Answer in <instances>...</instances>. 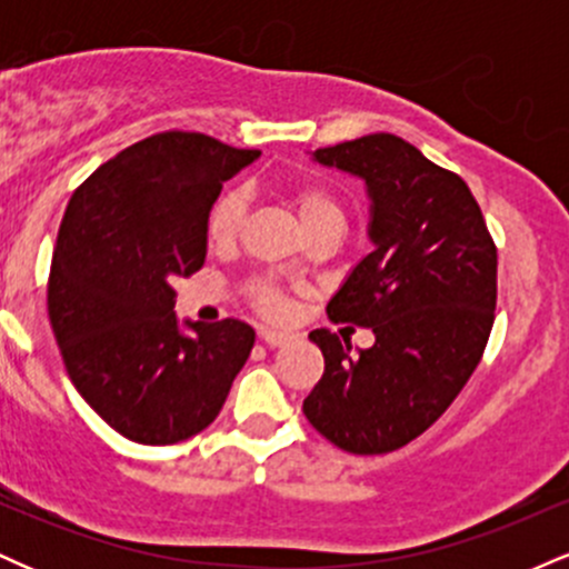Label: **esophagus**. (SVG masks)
<instances>
[{
  "instance_id": "34e87169",
  "label": "esophagus",
  "mask_w": 569,
  "mask_h": 569,
  "mask_svg": "<svg viewBox=\"0 0 569 569\" xmlns=\"http://www.w3.org/2000/svg\"><path fill=\"white\" fill-rule=\"evenodd\" d=\"M259 339L267 345V348H283V345L291 342L289 331H276V329H262L259 331Z\"/></svg>"
}]
</instances>
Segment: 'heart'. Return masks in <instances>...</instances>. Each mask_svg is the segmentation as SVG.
<instances>
[{
    "instance_id": "1",
    "label": "heart",
    "mask_w": 569,
    "mask_h": 569,
    "mask_svg": "<svg viewBox=\"0 0 569 569\" xmlns=\"http://www.w3.org/2000/svg\"><path fill=\"white\" fill-rule=\"evenodd\" d=\"M293 208H297L299 221L305 232L321 224H342V208L335 200V194L321 184H299L291 194ZM246 217V194L240 189H230L213 202L211 217H208V240L213 246H230L238 238L240 224ZM248 299L264 316L278 318L286 312V297L272 280H253L248 283Z\"/></svg>"
}]
</instances>
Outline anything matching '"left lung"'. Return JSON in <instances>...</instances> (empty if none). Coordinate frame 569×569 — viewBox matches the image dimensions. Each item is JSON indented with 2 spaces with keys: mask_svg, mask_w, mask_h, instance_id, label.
I'll use <instances>...</instances> for the list:
<instances>
[{
  "mask_svg": "<svg viewBox=\"0 0 569 569\" xmlns=\"http://www.w3.org/2000/svg\"><path fill=\"white\" fill-rule=\"evenodd\" d=\"M358 176L371 200V253L331 297L329 318L375 331L369 350L310 331L323 377L305 398L310 426L352 455L401 449L471 380L498 302V248L466 181L393 133L316 149Z\"/></svg>",
  "mask_w": 569,
  "mask_h": 569,
  "instance_id": "obj_1",
  "label": "left lung"
}]
</instances>
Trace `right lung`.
Listing matches in <instances>:
<instances>
[{
  "mask_svg": "<svg viewBox=\"0 0 569 569\" xmlns=\"http://www.w3.org/2000/svg\"><path fill=\"white\" fill-rule=\"evenodd\" d=\"M257 158L168 130L122 149L71 194L48 316L74 388L130 441L166 447L211 426L253 348V329L234 318L179 323L173 280L206 262L221 184Z\"/></svg>",
  "mask_w": 569,
  "mask_h": 569,
  "instance_id": "obj_1",
  "label": "right lung"
}]
</instances>
